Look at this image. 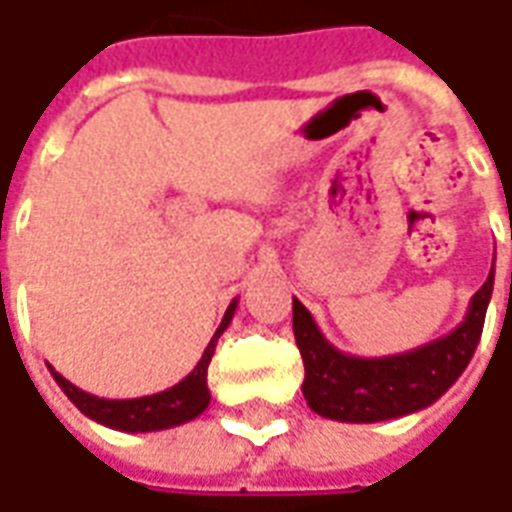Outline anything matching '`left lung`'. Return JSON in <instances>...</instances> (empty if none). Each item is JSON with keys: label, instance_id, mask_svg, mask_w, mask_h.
Wrapping results in <instances>:
<instances>
[{"label": "left lung", "instance_id": "obj_1", "mask_svg": "<svg viewBox=\"0 0 512 512\" xmlns=\"http://www.w3.org/2000/svg\"><path fill=\"white\" fill-rule=\"evenodd\" d=\"M493 296L490 276L470 299L462 325L416 350L364 359L327 342L310 310L293 299V336L305 362L307 407L325 419L373 424L424 410L456 384L482 339L484 316Z\"/></svg>", "mask_w": 512, "mask_h": 512}]
</instances>
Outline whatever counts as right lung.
<instances>
[{"instance_id": "add662e5", "label": "right lung", "mask_w": 512, "mask_h": 512, "mask_svg": "<svg viewBox=\"0 0 512 512\" xmlns=\"http://www.w3.org/2000/svg\"><path fill=\"white\" fill-rule=\"evenodd\" d=\"M236 313V299L230 302L225 310V319L222 325L216 327L213 339L205 347L199 364L187 373L185 379L179 384H173L162 393H153V396H139V399H102V396H93L79 390L76 384H70L62 373H56L50 367V376L56 379V384L65 390L70 402L76 404L88 419L93 422L113 427V430H125V433H153V430H168L176 424H185L196 416L205 413V407L210 404V390H207V364L213 359V350L219 336L225 333L230 319Z\"/></svg>"}]
</instances>
